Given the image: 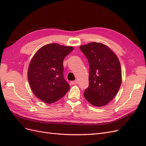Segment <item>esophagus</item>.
<instances>
[{
  "label": "esophagus",
  "instance_id": "esophagus-1",
  "mask_svg": "<svg viewBox=\"0 0 146 146\" xmlns=\"http://www.w3.org/2000/svg\"><path fill=\"white\" fill-rule=\"evenodd\" d=\"M70 83H71L72 85H76V84L78 83V82L77 80H75V81H72Z\"/></svg>",
  "mask_w": 146,
  "mask_h": 146
}]
</instances>
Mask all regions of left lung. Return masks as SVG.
<instances>
[{
    "instance_id": "1",
    "label": "left lung",
    "mask_w": 146,
    "mask_h": 146,
    "mask_svg": "<svg viewBox=\"0 0 146 146\" xmlns=\"http://www.w3.org/2000/svg\"><path fill=\"white\" fill-rule=\"evenodd\" d=\"M90 66L89 86L84 96L95 107H102L111 101L122 82L121 67L115 54L104 44L90 42L80 47Z\"/></svg>"
}]
</instances>
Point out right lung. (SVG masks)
Instances as JSON below:
<instances>
[{"instance_id": "1", "label": "right lung", "mask_w": 146, "mask_h": 146, "mask_svg": "<svg viewBox=\"0 0 146 146\" xmlns=\"http://www.w3.org/2000/svg\"><path fill=\"white\" fill-rule=\"evenodd\" d=\"M73 49L72 46L48 44L31 60L27 74L30 86L34 94L45 103L55 102L70 89L63 76V60Z\"/></svg>"}]
</instances>
